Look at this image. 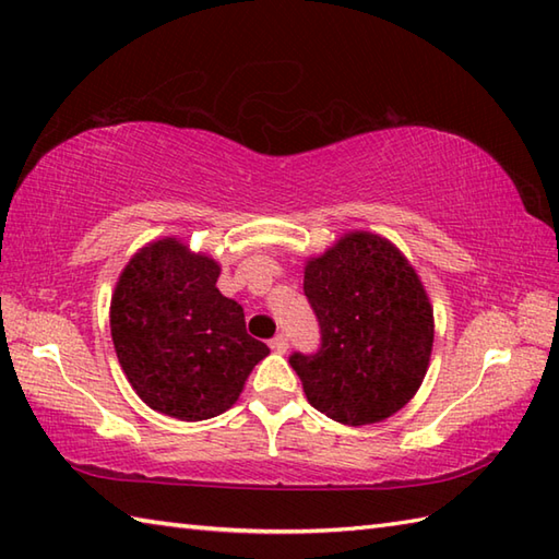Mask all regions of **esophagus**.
Segmentation results:
<instances>
[{
	"mask_svg": "<svg viewBox=\"0 0 559 559\" xmlns=\"http://www.w3.org/2000/svg\"><path fill=\"white\" fill-rule=\"evenodd\" d=\"M269 346H271V350H273V353H281V355H283V353L288 350V338L283 336V334H278V336H273V338H271Z\"/></svg>",
	"mask_w": 559,
	"mask_h": 559,
	"instance_id": "1",
	"label": "esophagus"
}]
</instances>
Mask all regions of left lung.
Instances as JSON below:
<instances>
[{"mask_svg": "<svg viewBox=\"0 0 559 559\" xmlns=\"http://www.w3.org/2000/svg\"><path fill=\"white\" fill-rule=\"evenodd\" d=\"M305 295L322 326L319 353L290 358L307 401L350 427L399 413L420 389L435 341L411 261L386 237L350 230L307 259Z\"/></svg>", "mask_w": 559, "mask_h": 559, "instance_id": "8db88e82", "label": "left lung"}]
</instances>
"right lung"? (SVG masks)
<instances>
[{
	"instance_id": "1",
	"label": "right lung",
	"mask_w": 559,
	"mask_h": 559,
	"mask_svg": "<svg viewBox=\"0 0 559 559\" xmlns=\"http://www.w3.org/2000/svg\"><path fill=\"white\" fill-rule=\"evenodd\" d=\"M221 264L177 237L127 261L110 300V334L129 384L148 408L209 420L240 399L269 346L247 334L245 312L216 288Z\"/></svg>"
}]
</instances>
